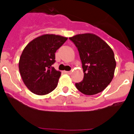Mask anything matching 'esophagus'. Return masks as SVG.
Listing matches in <instances>:
<instances>
[{
	"label": "esophagus",
	"instance_id": "34e87169",
	"mask_svg": "<svg viewBox=\"0 0 134 134\" xmlns=\"http://www.w3.org/2000/svg\"><path fill=\"white\" fill-rule=\"evenodd\" d=\"M72 71V70H70V71H65V73L67 74H71Z\"/></svg>",
	"mask_w": 134,
	"mask_h": 134
}]
</instances>
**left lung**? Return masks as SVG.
Here are the masks:
<instances>
[{
    "mask_svg": "<svg viewBox=\"0 0 134 134\" xmlns=\"http://www.w3.org/2000/svg\"><path fill=\"white\" fill-rule=\"evenodd\" d=\"M69 39L77 48L84 72L82 81L76 83L77 89L86 95L103 91L114 76L116 61L112 49L94 34H80Z\"/></svg>",
    "mask_w": 134,
    "mask_h": 134,
    "instance_id": "obj_1",
    "label": "left lung"
}]
</instances>
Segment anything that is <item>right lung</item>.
I'll return each instance as SVG.
<instances>
[{
    "mask_svg": "<svg viewBox=\"0 0 134 134\" xmlns=\"http://www.w3.org/2000/svg\"><path fill=\"white\" fill-rule=\"evenodd\" d=\"M67 38L55 35H44L27 44L19 62L21 77L27 88L37 95L50 93L56 88L61 72L52 65L55 53Z\"/></svg>",
    "mask_w": 134,
    "mask_h": 134,
    "instance_id": "1",
    "label": "right lung"
}]
</instances>
